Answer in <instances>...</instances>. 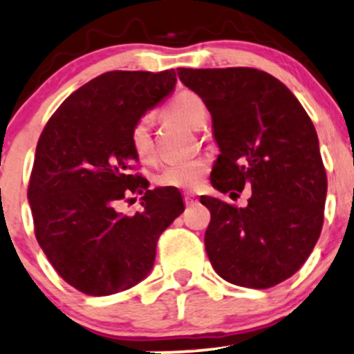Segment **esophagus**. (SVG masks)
<instances>
[{
	"label": "esophagus",
	"instance_id": "1",
	"mask_svg": "<svg viewBox=\"0 0 354 354\" xmlns=\"http://www.w3.org/2000/svg\"><path fill=\"white\" fill-rule=\"evenodd\" d=\"M184 201H185V204H192V203H196V198L192 194H185Z\"/></svg>",
	"mask_w": 354,
	"mask_h": 354
}]
</instances>
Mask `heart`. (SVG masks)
<instances>
[{"instance_id":"heart-1","label":"heart","mask_w":354,"mask_h":354,"mask_svg":"<svg viewBox=\"0 0 354 354\" xmlns=\"http://www.w3.org/2000/svg\"><path fill=\"white\" fill-rule=\"evenodd\" d=\"M167 114L177 121L187 124L189 127L198 129L206 119V109L201 98L191 92L178 93L167 105ZM129 143L136 156L143 162L153 158V138H151V118L143 115L133 124L129 133ZM209 172V162L204 158L185 160V162H172L162 167L156 174L155 180L160 187L180 189V191H194L203 184L204 177Z\"/></svg>"}]
</instances>
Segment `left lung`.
Here are the masks:
<instances>
[{
	"mask_svg": "<svg viewBox=\"0 0 354 354\" xmlns=\"http://www.w3.org/2000/svg\"><path fill=\"white\" fill-rule=\"evenodd\" d=\"M213 118L220 155L211 184L236 207L203 196L211 221L204 247L214 271L233 285L266 290L293 276L320 236L327 176L315 127L297 97L256 68H178Z\"/></svg>",
	"mask_w": 354,
	"mask_h": 354,
	"instance_id": "obj_1",
	"label": "left lung"
}]
</instances>
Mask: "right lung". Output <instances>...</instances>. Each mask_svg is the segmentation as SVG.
I'll return each instance as SVG.
<instances>
[{
    "instance_id": "1",
    "label": "right lung",
    "mask_w": 354,
    "mask_h": 354,
    "mask_svg": "<svg viewBox=\"0 0 354 354\" xmlns=\"http://www.w3.org/2000/svg\"><path fill=\"white\" fill-rule=\"evenodd\" d=\"M176 82L174 69L104 73L73 92L39 138L27 192L35 239L82 293L107 297L147 278L160 235L184 211L180 192L150 191L133 174L129 143L133 124ZM131 194H144V211L127 217L115 206Z\"/></svg>"
}]
</instances>
